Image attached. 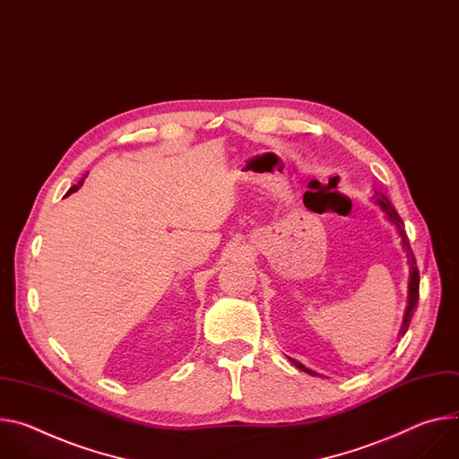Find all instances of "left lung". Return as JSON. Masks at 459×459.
<instances>
[{"label":"left lung","instance_id":"obj_1","mask_svg":"<svg viewBox=\"0 0 459 459\" xmlns=\"http://www.w3.org/2000/svg\"><path fill=\"white\" fill-rule=\"evenodd\" d=\"M375 203H377L381 208H383V212L386 214V218L397 227V230H399V236H401V243H403V248L406 251V256H408V265H410V281H408V306H406V311H404V320H403V325H401V331H399V335L403 337L404 333L408 331V325H410V320H411V315H413V311H415V306H418V300H420V271H418V265H415V258H413V253H411V248H410V243H408V238H406V232L403 230V227H404V223H403V220L399 218V214H397V211L395 208L392 206V203L388 201V197L385 195V194H381V192H377L375 190ZM290 362H293L299 369H302V371H306V373H309V375H315L316 377V371H313V369H309V368H306L302 362H299V360H295V359H290Z\"/></svg>","mask_w":459,"mask_h":459}]
</instances>
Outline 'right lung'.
Masks as SVG:
<instances>
[{
	"mask_svg": "<svg viewBox=\"0 0 459 459\" xmlns=\"http://www.w3.org/2000/svg\"><path fill=\"white\" fill-rule=\"evenodd\" d=\"M82 185H84V179H80V181H78V185L71 186V188H69V192H67V195H69V194H73V192H76V190H78Z\"/></svg>",
	"mask_w": 459,
	"mask_h": 459,
	"instance_id": "obj_1",
	"label": "right lung"
}]
</instances>
